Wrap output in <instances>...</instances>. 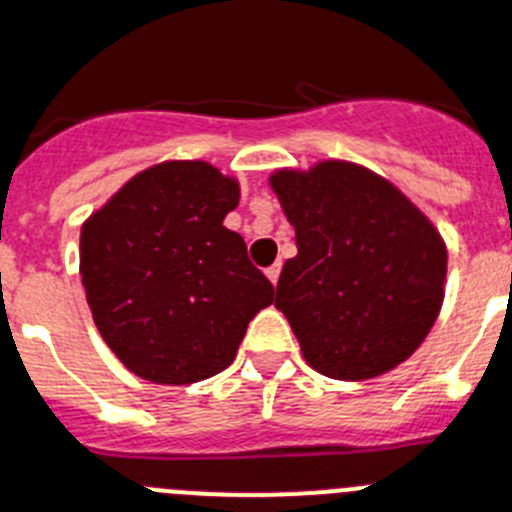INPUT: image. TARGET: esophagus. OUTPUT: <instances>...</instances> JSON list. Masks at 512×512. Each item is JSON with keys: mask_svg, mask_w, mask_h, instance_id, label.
Instances as JSON below:
<instances>
[{"mask_svg": "<svg viewBox=\"0 0 512 512\" xmlns=\"http://www.w3.org/2000/svg\"><path fill=\"white\" fill-rule=\"evenodd\" d=\"M265 276H268V278H270V283H273V286H276L278 278H281V263L270 265V268L265 270Z\"/></svg>", "mask_w": 512, "mask_h": 512, "instance_id": "1", "label": "esophagus"}]
</instances>
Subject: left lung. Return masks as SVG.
<instances>
[{"mask_svg":"<svg viewBox=\"0 0 512 512\" xmlns=\"http://www.w3.org/2000/svg\"><path fill=\"white\" fill-rule=\"evenodd\" d=\"M296 231L276 307L304 359L333 380H369L406 362L445 296L448 252L422 210L346 161L270 176Z\"/></svg>","mask_w":512,"mask_h":512,"instance_id":"obj_1","label":"left lung"}]
</instances>
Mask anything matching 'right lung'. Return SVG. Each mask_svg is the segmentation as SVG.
Returning <instances> with one entry per match:
<instances>
[{
	"label": "right lung",
	"instance_id": "right-lung-1",
	"mask_svg": "<svg viewBox=\"0 0 512 512\" xmlns=\"http://www.w3.org/2000/svg\"><path fill=\"white\" fill-rule=\"evenodd\" d=\"M239 184L205 161L137 174L80 231V276L98 333L158 385L208 380L234 362L273 283L223 226Z\"/></svg>",
	"mask_w": 512,
	"mask_h": 512
}]
</instances>
